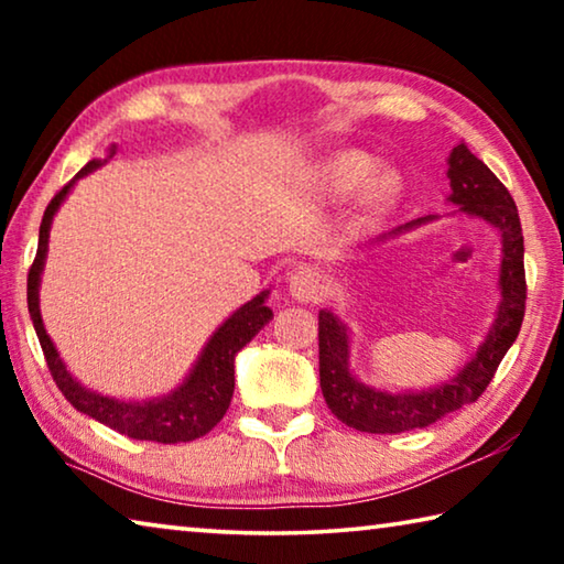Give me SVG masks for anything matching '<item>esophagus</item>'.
<instances>
[{"mask_svg":"<svg viewBox=\"0 0 564 564\" xmlns=\"http://www.w3.org/2000/svg\"><path fill=\"white\" fill-rule=\"evenodd\" d=\"M323 279L313 269H299L291 273L289 279V291L295 301L301 303H316L323 295Z\"/></svg>","mask_w":564,"mask_h":564,"instance_id":"1","label":"esophagus"}]
</instances>
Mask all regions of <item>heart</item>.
<instances>
[{
	"mask_svg": "<svg viewBox=\"0 0 564 564\" xmlns=\"http://www.w3.org/2000/svg\"><path fill=\"white\" fill-rule=\"evenodd\" d=\"M376 161L362 151H340L321 166V186L330 196H348L373 176ZM400 191V178L393 171H380L368 184L366 202L370 206H386Z\"/></svg>",
	"mask_w": 564,
	"mask_h": 564,
	"instance_id": "1",
	"label": "heart"
}]
</instances>
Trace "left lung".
I'll use <instances>...</instances> for the list:
<instances>
[{
    "label": "left lung",
    "mask_w": 564,
    "mask_h": 564,
    "mask_svg": "<svg viewBox=\"0 0 564 564\" xmlns=\"http://www.w3.org/2000/svg\"><path fill=\"white\" fill-rule=\"evenodd\" d=\"M447 178H451V202L457 212L482 218L500 231L502 261H500V305L488 338L477 348L475 358L455 378L431 390H405V393H386V390L358 383L348 368V330L330 311L318 313V362L323 398L340 423L356 427L360 433L395 435L413 427L433 425L453 410L475 403L485 393L498 370L505 352L518 338L524 318V246L522 226L510 191L500 178L477 159L465 144H457L447 159ZM431 216L398 226L390 236L415 228ZM386 238V236H383Z\"/></svg>",
    "instance_id": "1"
}]
</instances>
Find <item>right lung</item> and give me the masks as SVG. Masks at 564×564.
Here are the masks:
<instances>
[{
  "label": "right lung",
  "mask_w": 564,
  "mask_h": 564,
  "mask_svg": "<svg viewBox=\"0 0 564 564\" xmlns=\"http://www.w3.org/2000/svg\"><path fill=\"white\" fill-rule=\"evenodd\" d=\"M99 166V159L89 161V164L76 174V178L91 174V171ZM76 178H72L69 184L52 198L50 206H46L40 226V246H36L34 263L30 269V275H26V303H30V316L54 383L79 413L99 420V423L109 425L111 431L133 437V441H154L166 445L196 441V437L212 431L218 420L226 415L228 405H231L236 352L273 318V311L265 305L269 291L259 293L256 299L241 305V308L214 333L212 340L206 343L204 352L198 356L196 366L191 368L188 378L174 390V393L156 400H144V403H123V400L104 398L99 393H94V390L84 388L82 383H76L62 362L59 352H56L52 338L46 336L40 313V279L44 271L46 246H50L52 218L56 214V208L62 206L66 194L72 191Z\"/></svg>",
  "instance_id": "add662e5"
}]
</instances>
